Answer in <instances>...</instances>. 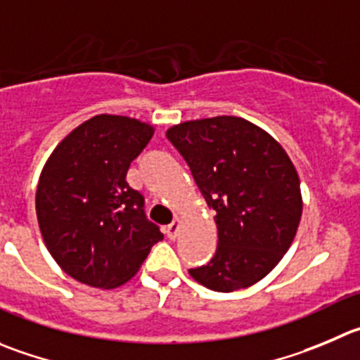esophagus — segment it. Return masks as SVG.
Here are the masks:
<instances>
[{"mask_svg":"<svg viewBox=\"0 0 360 360\" xmlns=\"http://www.w3.org/2000/svg\"><path fill=\"white\" fill-rule=\"evenodd\" d=\"M180 226H182V221H180V219H174V221L171 222V224L166 228L167 238H171V240H174V238L178 237V231H180Z\"/></svg>","mask_w":360,"mask_h":360,"instance_id":"esophagus-1","label":"esophagus"}]
</instances>
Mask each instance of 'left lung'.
<instances>
[{
  "mask_svg": "<svg viewBox=\"0 0 360 360\" xmlns=\"http://www.w3.org/2000/svg\"><path fill=\"white\" fill-rule=\"evenodd\" d=\"M166 136L215 210L214 258L189 274L214 292L249 288L295 238L302 215L295 166L269 132L238 116L178 123Z\"/></svg>",
  "mask_w": 360,
  "mask_h": 360,
  "instance_id": "left-lung-1",
  "label": "left lung"
}]
</instances>
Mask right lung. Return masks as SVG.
<instances>
[{
    "instance_id": "right-lung-1",
    "label": "right lung",
    "mask_w": 360,
    "mask_h": 360,
    "mask_svg": "<svg viewBox=\"0 0 360 360\" xmlns=\"http://www.w3.org/2000/svg\"><path fill=\"white\" fill-rule=\"evenodd\" d=\"M152 136L145 122L97 115L75 127L40 173V233L61 270L83 285L122 286L164 238L146 219L145 198L125 180Z\"/></svg>"
}]
</instances>
